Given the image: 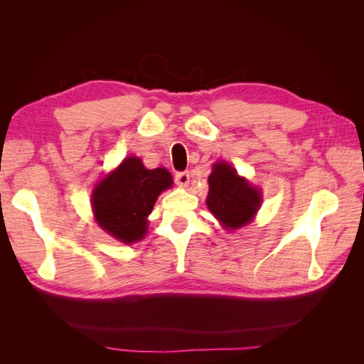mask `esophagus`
<instances>
[{"label": "esophagus", "mask_w": 364, "mask_h": 364, "mask_svg": "<svg viewBox=\"0 0 364 364\" xmlns=\"http://www.w3.org/2000/svg\"><path fill=\"white\" fill-rule=\"evenodd\" d=\"M174 181H176V183H178L179 186H186V185H188V182H190V173L188 171L176 173Z\"/></svg>", "instance_id": "1"}]
</instances>
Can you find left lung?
<instances>
[{
  "instance_id": "left-lung-1",
  "label": "left lung",
  "mask_w": 364,
  "mask_h": 364,
  "mask_svg": "<svg viewBox=\"0 0 364 364\" xmlns=\"http://www.w3.org/2000/svg\"><path fill=\"white\" fill-rule=\"evenodd\" d=\"M206 206L225 229L234 230L249 225L262 202L257 186L238 176L228 162H215L208 178Z\"/></svg>"
}]
</instances>
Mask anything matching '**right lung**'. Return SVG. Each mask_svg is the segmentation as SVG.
Masks as SVG:
<instances>
[{
	"label": "right lung",
	"instance_id": "right-lung-1",
	"mask_svg": "<svg viewBox=\"0 0 364 364\" xmlns=\"http://www.w3.org/2000/svg\"><path fill=\"white\" fill-rule=\"evenodd\" d=\"M167 168L147 170L136 156H129L95 185L91 196L95 222L111 237L126 245L147 234V217L158 196L171 188Z\"/></svg>",
	"mask_w": 364,
	"mask_h": 364
}]
</instances>
